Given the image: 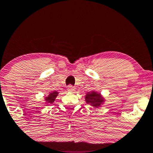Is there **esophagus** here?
<instances>
[{"label": "esophagus", "instance_id": "34e87169", "mask_svg": "<svg viewBox=\"0 0 153 153\" xmlns=\"http://www.w3.org/2000/svg\"><path fill=\"white\" fill-rule=\"evenodd\" d=\"M68 91L69 92H72V93H73V92H75V88L72 85H69L68 87Z\"/></svg>", "mask_w": 153, "mask_h": 153}]
</instances>
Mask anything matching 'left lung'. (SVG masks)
Returning a JSON list of instances; mask_svg holds the SVG:
<instances>
[{
  "instance_id": "left-lung-1",
  "label": "left lung",
  "mask_w": 153,
  "mask_h": 153,
  "mask_svg": "<svg viewBox=\"0 0 153 153\" xmlns=\"http://www.w3.org/2000/svg\"><path fill=\"white\" fill-rule=\"evenodd\" d=\"M85 100L86 103L95 108L100 107L102 104H104V102L105 101L102 95L96 91H91L88 93L85 97Z\"/></svg>"
}]
</instances>
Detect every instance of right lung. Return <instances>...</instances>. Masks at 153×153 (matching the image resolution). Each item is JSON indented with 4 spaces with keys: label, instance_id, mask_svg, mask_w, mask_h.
Here are the masks:
<instances>
[{
    "label": "right lung",
    "instance_id": "add662e5",
    "mask_svg": "<svg viewBox=\"0 0 153 153\" xmlns=\"http://www.w3.org/2000/svg\"><path fill=\"white\" fill-rule=\"evenodd\" d=\"M58 92L56 91H53L52 93H50L49 95H48L47 97H45V104L46 105H49V104H52L53 102H54L55 100H56V97L58 95Z\"/></svg>",
    "mask_w": 153,
    "mask_h": 153
}]
</instances>
